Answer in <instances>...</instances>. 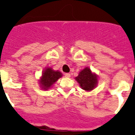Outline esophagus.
I'll list each match as a JSON object with an SVG mask.
<instances>
[{"mask_svg": "<svg viewBox=\"0 0 135 135\" xmlns=\"http://www.w3.org/2000/svg\"><path fill=\"white\" fill-rule=\"evenodd\" d=\"M65 77L70 78V76H71V74H70V73H66V74H65Z\"/></svg>", "mask_w": 135, "mask_h": 135, "instance_id": "obj_1", "label": "esophagus"}]
</instances>
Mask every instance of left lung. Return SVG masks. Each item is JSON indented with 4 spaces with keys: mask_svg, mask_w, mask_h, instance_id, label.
Segmentation results:
<instances>
[{
    "mask_svg": "<svg viewBox=\"0 0 135 135\" xmlns=\"http://www.w3.org/2000/svg\"><path fill=\"white\" fill-rule=\"evenodd\" d=\"M75 80L79 84L81 89L86 92H90L97 86L99 77L96 73L92 72L89 67H85L81 70L79 75L75 77Z\"/></svg>",
    "mask_w": 135,
    "mask_h": 135,
    "instance_id": "left-lung-1",
    "label": "left lung"
}]
</instances>
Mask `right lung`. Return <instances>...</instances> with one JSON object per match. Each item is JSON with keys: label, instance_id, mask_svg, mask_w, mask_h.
Returning <instances> with one entry per match:
<instances>
[{"label": "right lung", "instance_id": "obj_1", "mask_svg": "<svg viewBox=\"0 0 135 135\" xmlns=\"http://www.w3.org/2000/svg\"><path fill=\"white\" fill-rule=\"evenodd\" d=\"M62 76L63 74L60 71L54 70L52 68L47 67L43 70L41 76L38 79L40 88L43 90H50Z\"/></svg>", "mask_w": 135, "mask_h": 135}]
</instances>
